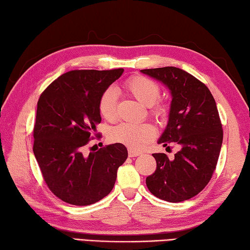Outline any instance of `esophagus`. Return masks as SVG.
<instances>
[{
    "label": "esophagus",
    "mask_w": 250,
    "mask_h": 250,
    "mask_svg": "<svg viewBox=\"0 0 250 250\" xmlns=\"http://www.w3.org/2000/svg\"><path fill=\"white\" fill-rule=\"evenodd\" d=\"M128 155H129V157H137V156L141 155V152L135 151V150H133V149H129V150H128Z\"/></svg>",
    "instance_id": "1"
}]
</instances>
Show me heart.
<instances>
[{
    "mask_svg": "<svg viewBox=\"0 0 250 250\" xmlns=\"http://www.w3.org/2000/svg\"><path fill=\"white\" fill-rule=\"evenodd\" d=\"M124 89L149 107V115L157 120H165L167 117L168 108L164 103L157 101L160 96V87L154 80L143 77L134 76L124 83ZM99 112L105 121L115 122L117 118V92L113 87L103 91L99 99ZM109 138L115 143H121L133 150H141L156 136V129L148 123L133 124L121 123L111 128Z\"/></svg>",
    "mask_w": 250,
    "mask_h": 250,
    "instance_id": "1",
    "label": "heart"
}]
</instances>
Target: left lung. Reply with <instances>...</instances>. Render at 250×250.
<instances>
[{
    "label": "left lung",
    "mask_w": 250,
    "mask_h": 250,
    "mask_svg": "<svg viewBox=\"0 0 250 250\" xmlns=\"http://www.w3.org/2000/svg\"><path fill=\"white\" fill-rule=\"evenodd\" d=\"M142 72L171 92L168 125L158 144H176L180 148L172 160L166 154H152L157 168L146 178V185L157 198L182 202L200 193L216 168L223 128L215 100L203 82L182 69L164 67Z\"/></svg>",
    "instance_id": "8db88e82"
}]
</instances>
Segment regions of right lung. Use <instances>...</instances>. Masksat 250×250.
Masks as SVG:
<instances>
[{"instance_id": "1", "label": "right lung", "mask_w": 250, "mask_h": 250, "mask_svg": "<svg viewBox=\"0 0 250 250\" xmlns=\"http://www.w3.org/2000/svg\"><path fill=\"white\" fill-rule=\"evenodd\" d=\"M123 71L72 70L39 96L33 151L43 181L65 203L84 207L102 200L115 185L118 167L127 159V149L120 143L84 151L94 135L101 137L95 133L101 123L100 96Z\"/></svg>"}]
</instances>
